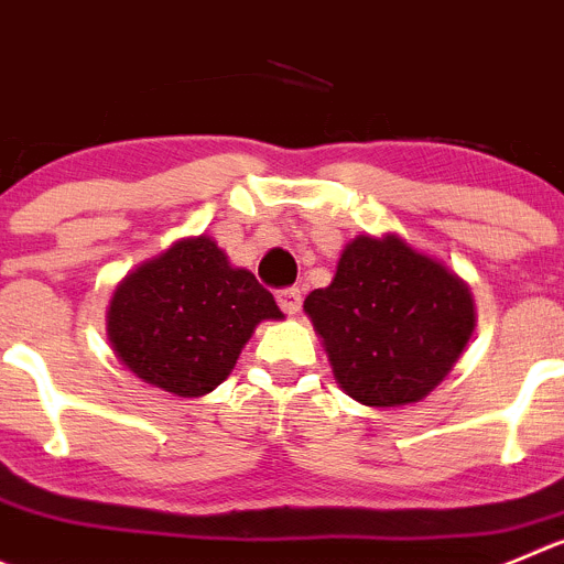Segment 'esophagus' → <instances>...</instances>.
Wrapping results in <instances>:
<instances>
[{"mask_svg": "<svg viewBox=\"0 0 564 564\" xmlns=\"http://www.w3.org/2000/svg\"><path fill=\"white\" fill-rule=\"evenodd\" d=\"M276 302L288 315H296L302 310V291L299 288H285V291L276 293Z\"/></svg>", "mask_w": 564, "mask_h": 564, "instance_id": "34e87169", "label": "esophagus"}]
</instances>
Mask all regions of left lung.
Returning a JSON list of instances; mask_svg holds the SVG:
<instances>
[{"label":"left lung","instance_id":"1","mask_svg":"<svg viewBox=\"0 0 564 564\" xmlns=\"http://www.w3.org/2000/svg\"><path fill=\"white\" fill-rule=\"evenodd\" d=\"M343 393L377 410L423 401L476 326L470 285L399 232L357 235L326 288L304 299Z\"/></svg>","mask_w":564,"mask_h":564}]
</instances>
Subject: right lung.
<instances>
[{
	"mask_svg": "<svg viewBox=\"0 0 564 564\" xmlns=\"http://www.w3.org/2000/svg\"><path fill=\"white\" fill-rule=\"evenodd\" d=\"M282 318L254 273L232 265L210 235L180 238L132 268L105 315L121 366L180 399L213 393L257 324Z\"/></svg>",
	"mask_w": 564,
	"mask_h": 564,
	"instance_id": "obj_1",
	"label": "right lung"
}]
</instances>
